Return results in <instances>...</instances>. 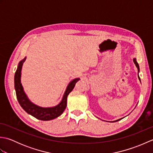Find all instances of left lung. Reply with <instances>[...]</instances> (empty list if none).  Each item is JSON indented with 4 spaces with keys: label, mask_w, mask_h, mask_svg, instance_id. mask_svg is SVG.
<instances>
[{
    "label": "left lung",
    "mask_w": 153,
    "mask_h": 153,
    "mask_svg": "<svg viewBox=\"0 0 153 153\" xmlns=\"http://www.w3.org/2000/svg\"><path fill=\"white\" fill-rule=\"evenodd\" d=\"M134 63H135V66H136V67L137 68V70H138V71H139V64H137V61H136V59L135 58H134ZM138 77H139V80H140V77H139V75H138ZM122 119V118H121ZM121 119H119V120H116V121H114L113 122H118V121H119V120H120Z\"/></svg>",
    "instance_id": "obj_1"
}]
</instances>
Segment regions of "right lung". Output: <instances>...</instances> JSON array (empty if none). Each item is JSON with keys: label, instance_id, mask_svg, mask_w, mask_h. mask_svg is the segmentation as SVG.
I'll return each mask as SVG.
<instances>
[{"label": "right lung", "instance_id": "right-lung-1", "mask_svg": "<svg viewBox=\"0 0 153 153\" xmlns=\"http://www.w3.org/2000/svg\"><path fill=\"white\" fill-rule=\"evenodd\" d=\"M25 60V58H24L19 63L14 76V87L16 97H17L19 105H20L22 108L25 112L40 120L47 121V120H51L57 118V117L60 116L64 111L66 107L67 97L71 91L73 90L75 85L78 82L79 79H75L69 83V85L67 87L66 91L64 93L62 101L57 106L52 107V108H42V107L35 105L34 104L31 102L30 100L27 99L26 95H25L24 91V89H23L20 77L22 65Z\"/></svg>", "mask_w": 153, "mask_h": 153}]
</instances>
